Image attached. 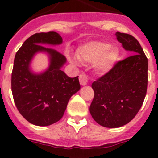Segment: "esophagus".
Listing matches in <instances>:
<instances>
[{
  "label": "esophagus",
  "instance_id": "34e87169",
  "mask_svg": "<svg viewBox=\"0 0 158 158\" xmlns=\"http://www.w3.org/2000/svg\"><path fill=\"white\" fill-rule=\"evenodd\" d=\"M79 81H80V84L81 85H85L88 84V81H89V77L85 74V73H81L79 76Z\"/></svg>",
  "mask_w": 158,
  "mask_h": 158
}]
</instances>
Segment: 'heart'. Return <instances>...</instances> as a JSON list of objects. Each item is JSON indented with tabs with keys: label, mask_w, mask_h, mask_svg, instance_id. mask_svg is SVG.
I'll list each match as a JSON object with an SVG mask.
<instances>
[{
	"label": "heart",
	"mask_w": 158,
	"mask_h": 158,
	"mask_svg": "<svg viewBox=\"0 0 158 158\" xmlns=\"http://www.w3.org/2000/svg\"><path fill=\"white\" fill-rule=\"evenodd\" d=\"M119 57V51L106 42L95 41L88 43L78 49L77 58L81 62H96L99 72L106 73L114 66Z\"/></svg>",
	"instance_id": "obj_1"
}]
</instances>
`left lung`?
Segmentation results:
<instances>
[{"instance_id":"8db88e82","label":"left lung","mask_w":158,"mask_h":158,"mask_svg":"<svg viewBox=\"0 0 158 158\" xmlns=\"http://www.w3.org/2000/svg\"><path fill=\"white\" fill-rule=\"evenodd\" d=\"M115 35L131 56L92 84L94 98L89 107L93 119L108 128L120 127L135 118L148 83V59L140 43L129 34L116 32Z\"/></svg>"}]
</instances>
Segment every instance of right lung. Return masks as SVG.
<instances>
[{
    "label": "right lung",
    "instance_id": "add662e5",
    "mask_svg": "<svg viewBox=\"0 0 158 158\" xmlns=\"http://www.w3.org/2000/svg\"><path fill=\"white\" fill-rule=\"evenodd\" d=\"M62 38L57 32H41L30 36L14 59L12 73V93L18 111L29 123L49 126L59 121L73 95L81 89L78 76L69 77L61 69L66 62L63 54L43 46L59 45ZM38 52H46L50 58L48 69L34 74L30 63Z\"/></svg>",
    "mask_w": 158,
    "mask_h": 158
}]
</instances>
